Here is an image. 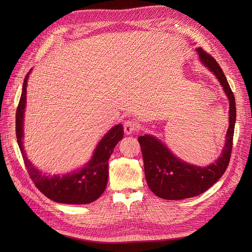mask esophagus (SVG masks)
<instances>
[{
	"instance_id": "34e87169",
	"label": "esophagus",
	"mask_w": 252,
	"mask_h": 252,
	"mask_svg": "<svg viewBox=\"0 0 252 252\" xmlns=\"http://www.w3.org/2000/svg\"><path fill=\"white\" fill-rule=\"evenodd\" d=\"M138 124L136 122H133V121H126L125 124H124V129H125V133L126 135H130L133 134L135 130H137L138 128Z\"/></svg>"
}]
</instances>
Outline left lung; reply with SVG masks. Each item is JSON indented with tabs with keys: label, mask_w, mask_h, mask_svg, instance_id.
Returning a JSON list of instances; mask_svg holds the SVG:
<instances>
[{
	"label": "left lung",
	"mask_w": 252,
	"mask_h": 252,
	"mask_svg": "<svg viewBox=\"0 0 252 252\" xmlns=\"http://www.w3.org/2000/svg\"><path fill=\"white\" fill-rule=\"evenodd\" d=\"M196 52L204 67L216 75L228 97L229 127L220 155L207 166H198L180 159L153 135L139 137L148 187L156 196L166 200L186 199L205 192L223 175L231 157L236 122L234 94L218 62L201 48H197Z\"/></svg>",
	"instance_id": "obj_1"
}]
</instances>
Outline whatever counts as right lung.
Returning <instances> with one entry per match:
<instances>
[{
  "label": "right lung",
  "mask_w": 252,
  "mask_h": 252,
  "mask_svg": "<svg viewBox=\"0 0 252 252\" xmlns=\"http://www.w3.org/2000/svg\"><path fill=\"white\" fill-rule=\"evenodd\" d=\"M32 69L25 76L16 111V138L24 164L35 187L49 199L65 204H88L97 200L108 181V160L117 143L124 138L123 125L111 127L98 143L91 159L82 167L65 175H50L37 169L26 156L23 146V124L26 86Z\"/></svg>",
  "instance_id": "obj_1"
}]
</instances>
